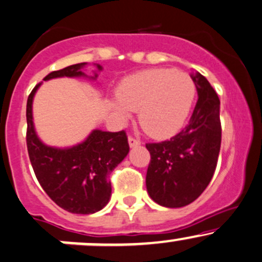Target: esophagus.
<instances>
[{"label":"esophagus","mask_w":262,"mask_h":262,"mask_svg":"<svg viewBox=\"0 0 262 262\" xmlns=\"http://www.w3.org/2000/svg\"><path fill=\"white\" fill-rule=\"evenodd\" d=\"M128 143H129V146H130V148H136V146L140 145V140H138L133 137L128 138Z\"/></svg>","instance_id":"esophagus-1"}]
</instances>
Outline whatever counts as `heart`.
I'll return each instance as SVG.
<instances>
[{
  "instance_id": "obj_1",
  "label": "heart",
  "mask_w": 262,
  "mask_h": 262,
  "mask_svg": "<svg viewBox=\"0 0 262 262\" xmlns=\"http://www.w3.org/2000/svg\"><path fill=\"white\" fill-rule=\"evenodd\" d=\"M196 87L189 74L170 68L137 72L120 82L109 108L125 122L138 111V122L153 138H168L185 123L194 103Z\"/></svg>"
}]
</instances>
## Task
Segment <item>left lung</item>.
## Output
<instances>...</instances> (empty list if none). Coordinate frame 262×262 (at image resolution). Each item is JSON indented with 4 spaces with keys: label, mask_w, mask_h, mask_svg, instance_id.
<instances>
[{
    "label": "left lung",
    "mask_w": 262,
    "mask_h": 262,
    "mask_svg": "<svg viewBox=\"0 0 262 262\" xmlns=\"http://www.w3.org/2000/svg\"><path fill=\"white\" fill-rule=\"evenodd\" d=\"M198 102L188 125L160 143H148L149 196L165 208H182L200 196L210 183L221 144L220 99L208 79L191 73Z\"/></svg>",
    "instance_id": "1"
}]
</instances>
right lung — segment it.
I'll use <instances>...</instances> for the list:
<instances>
[{
    "label": "right lung",
    "mask_w": 262,
    "mask_h": 262,
    "mask_svg": "<svg viewBox=\"0 0 262 262\" xmlns=\"http://www.w3.org/2000/svg\"><path fill=\"white\" fill-rule=\"evenodd\" d=\"M87 63L51 72L43 80L61 77H88L82 70ZM97 66V70L103 67ZM94 73L91 79H97ZM38 83L27 99V149L31 164L43 190L58 206L73 214H94L108 204L112 185L108 177L129 153L124 130L103 132L94 129L82 143L56 148L42 142L33 124L32 104Z\"/></svg>",
    "instance_id": "right-lung-1"
}]
</instances>
